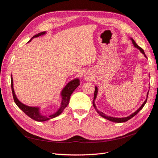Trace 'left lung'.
<instances>
[{
    "mask_svg": "<svg viewBox=\"0 0 158 158\" xmlns=\"http://www.w3.org/2000/svg\"><path fill=\"white\" fill-rule=\"evenodd\" d=\"M130 40H132V44H133V45H134V46L135 48H138V49H139V50L141 52V53L143 54L144 56H145V57L147 58L145 53H144V52H143V49L141 48L139 46H138V45H137V44H136V42H135V41H134V40L132 38H130ZM97 93H98V88H97V87L95 86V90H94V99H93V106L94 107V109H95L96 111L98 112V114H99V115L101 116L102 117H103V118H106V119H107V120H110V121H111V122H114V123H124V122H127V121H128V120L131 119V118H132V117H134L135 115L137 114L138 113L139 110L142 109V108L144 106V105H145V104H146V102H147V98H148V93H149V91H148V93H147V98H146V99L145 100V101H144V102H143V104L141 105V106L139 107V109H138L136 111H135V112H134V113H132V114H130V116H127V117H124V118H115V117H112V116H107V115H106V114H105L104 113H103V112H100L99 110H98L97 109L95 103H94V101H95V99H96L97 96Z\"/></svg>",
    "mask_w": 158,
    "mask_h": 158,
    "instance_id": "obj_1",
    "label": "left lung"
}]
</instances>
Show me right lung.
<instances>
[{
    "instance_id": "obj_1",
    "label": "right lung",
    "mask_w": 158,
    "mask_h": 158,
    "mask_svg": "<svg viewBox=\"0 0 158 158\" xmlns=\"http://www.w3.org/2000/svg\"><path fill=\"white\" fill-rule=\"evenodd\" d=\"M46 34V31H42V32H40L36 35H35L30 39V40L28 42H31V40L33 38H38V37L40 36V35H43ZM79 85H80L79 79L78 78H76L73 80H71V81H69L68 83H67L65 85V87L63 89V90L61 92V106H60V109H58L55 112V113H53L51 115L44 116L41 113H40V107L27 106V105L23 104L22 102H21L19 100V99H18V98L16 97V94L15 93L14 87H13V79H12V77L11 75V88H12V95H13V98H14L15 102L16 103V105L19 106V109H20L22 111H23L26 115H28L31 119H33V120H34L35 121H38V122L47 121V120H49L52 118H55V117H57L60 114H61L62 113V112L64 111V110L67 107V106L68 105L69 102L70 97L72 93L75 91L76 88Z\"/></svg>"
}]
</instances>
